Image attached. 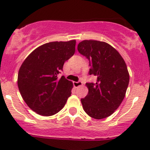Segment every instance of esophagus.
Segmentation results:
<instances>
[{
	"instance_id": "34e87169",
	"label": "esophagus",
	"mask_w": 150,
	"mask_h": 150,
	"mask_svg": "<svg viewBox=\"0 0 150 150\" xmlns=\"http://www.w3.org/2000/svg\"><path fill=\"white\" fill-rule=\"evenodd\" d=\"M83 84V83H82L81 81H74L73 82V85H74V86H75V87H78V86H81V85Z\"/></svg>"
}]
</instances>
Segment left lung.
Listing matches in <instances>:
<instances>
[{
    "label": "left lung",
    "mask_w": 150,
    "mask_h": 150,
    "mask_svg": "<svg viewBox=\"0 0 150 150\" xmlns=\"http://www.w3.org/2000/svg\"><path fill=\"white\" fill-rule=\"evenodd\" d=\"M78 50L89 61V75L96 83H86L89 92L81 99L86 114L96 119L111 115L125 97L129 81L127 65L119 52L105 42L85 40Z\"/></svg>",
    "instance_id": "1"
}]
</instances>
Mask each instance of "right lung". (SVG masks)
I'll use <instances>...</instances> for the list:
<instances>
[{
  "label": "right lung",
  "instance_id": "add662e5",
  "mask_svg": "<svg viewBox=\"0 0 150 150\" xmlns=\"http://www.w3.org/2000/svg\"><path fill=\"white\" fill-rule=\"evenodd\" d=\"M75 40L54 41L38 47L25 59L18 75V86L28 107L43 116L63 109L72 94V83L58 78L64 62L75 52Z\"/></svg>",
  "mask_w": 150,
  "mask_h": 150
}]
</instances>
